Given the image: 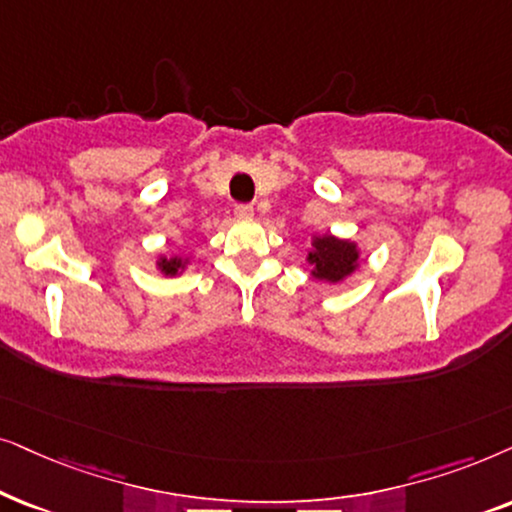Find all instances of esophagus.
Listing matches in <instances>:
<instances>
[{
  "mask_svg": "<svg viewBox=\"0 0 512 512\" xmlns=\"http://www.w3.org/2000/svg\"><path fill=\"white\" fill-rule=\"evenodd\" d=\"M234 213L236 217H241V220H248V217H252V213H255V208H252L250 203H236Z\"/></svg>",
  "mask_w": 512,
  "mask_h": 512,
  "instance_id": "obj_1",
  "label": "esophagus"
}]
</instances>
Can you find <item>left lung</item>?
<instances>
[{
	"instance_id": "obj_1",
	"label": "left lung",
	"mask_w": 512,
	"mask_h": 512,
	"mask_svg": "<svg viewBox=\"0 0 512 512\" xmlns=\"http://www.w3.org/2000/svg\"><path fill=\"white\" fill-rule=\"evenodd\" d=\"M358 252L356 245L349 241H339L335 236H320L309 252V264L313 267V278L318 281L337 283L346 274L356 269Z\"/></svg>"
}]
</instances>
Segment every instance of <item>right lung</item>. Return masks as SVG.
<instances>
[{"mask_svg": "<svg viewBox=\"0 0 512 512\" xmlns=\"http://www.w3.org/2000/svg\"><path fill=\"white\" fill-rule=\"evenodd\" d=\"M180 264H182L180 260H161L159 267H161L163 274L173 276V274H177V269H180Z\"/></svg>", "mask_w": 512, "mask_h": 512, "instance_id": "1", "label": "right lung"}]
</instances>
